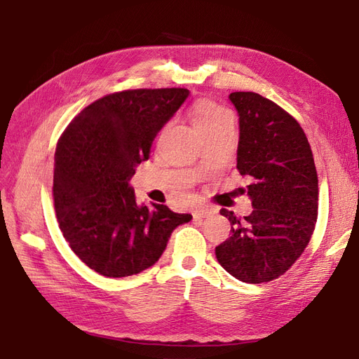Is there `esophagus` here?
<instances>
[{"label": "esophagus", "mask_w": 359, "mask_h": 359, "mask_svg": "<svg viewBox=\"0 0 359 359\" xmlns=\"http://www.w3.org/2000/svg\"><path fill=\"white\" fill-rule=\"evenodd\" d=\"M214 212H215L214 208L202 206V208H196L193 215H194V219H203V217H208V215H212Z\"/></svg>", "instance_id": "34e87169"}]
</instances>
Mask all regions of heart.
<instances>
[{
	"label": "heart",
	"instance_id": "1",
	"mask_svg": "<svg viewBox=\"0 0 359 359\" xmlns=\"http://www.w3.org/2000/svg\"><path fill=\"white\" fill-rule=\"evenodd\" d=\"M189 116L198 135L223 127L226 123H232L231 114L226 108L215 104L214 101H210V99H198V101H196L193 107H191Z\"/></svg>",
	"mask_w": 359,
	"mask_h": 359
}]
</instances>
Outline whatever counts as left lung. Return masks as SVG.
I'll return each mask as SVG.
<instances>
[{
	"label": "left lung",
	"mask_w": 359,
	"mask_h": 359,
	"mask_svg": "<svg viewBox=\"0 0 359 359\" xmlns=\"http://www.w3.org/2000/svg\"><path fill=\"white\" fill-rule=\"evenodd\" d=\"M238 113L237 170L249 177L254 211L246 217L222 210L231 237L215 257L243 283L278 278L303 254L318 217V176L299 123L269 99L252 91L229 95Z\"/></svg>",
	"instance_id": "8db88e82"
}]
</instances>
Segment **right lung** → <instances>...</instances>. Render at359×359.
I'll list each match as a JSON object with an SVG mask.
<instances>
[{
	"label": "right lung",
	"mask_w": 359,
	"mask_h": 359,
	"mask_svg": "<svg viewBox=\"0 0 359 359\" xmlns=\"http://www.w3.org/2000/svg\"><path fill=\"white\" fill-rule=\"evenodd\" d=\"M187 88H139L86 107L57 142L53 198L72 251L104 277L136 275L159 260L172 231L193 215L139 205L130 179Z\"/></svg>",
	"instance_id": "1"
}]
</instances>
